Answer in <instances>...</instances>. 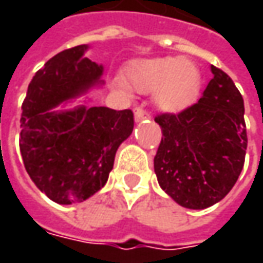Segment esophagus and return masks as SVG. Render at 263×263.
<instances>
[{
  "instance_id": "1",
  "label": "esophagus",
  "mask_w": 263,
  "mask_h": 263,
  "mask_svg": "<svg viewBox=\"0 0 263 263\" xmlns=\"http://www.w3.org/2000/svg\"><path fill=\"white\" fill-rule=\"evenodd\" d=\"M151 118V114L142 109V108H135V120L136 121H142V120H149Z\"/></svg>"
}]
</instances>
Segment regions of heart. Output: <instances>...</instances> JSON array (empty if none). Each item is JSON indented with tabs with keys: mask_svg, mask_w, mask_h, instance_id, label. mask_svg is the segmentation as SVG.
<instances>
[{
	"mask_svg": "<svg viewBox=\"0 0 263 263\" xmlns=\"http://www.w3.org/2000/svg\"><path fill=\"white\" fill-rule=\"evenodd\" d=\"M127 85L140 93H152L158 109L178 114L196 102L202 87L197 64L181 57L132 61L126 68ZM118 86L127 89L124 83Z\"/></svg>",
	"mask_w": 263,
	"mask_h": 263,
	"instance_id": "obj_1",
	"label": "heart"
}]
</instances>
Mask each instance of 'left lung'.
Wrapping results in <instances>:
<instances>
[{
	"instance_id": "8db88e82",
	"label": "left lung",
	"mask_w": 263,
	"mask_h": 263,
	"mask_svg": "<svg viewBox=\"0 0 263 263\" xmlns=\"http://www.w3.org/2000/svg\"><path fill=\"white\" fill-rule=\"evenodd\" d=\"M214 77L197 104L155 121L162 139L154 158L158 183L178 205L205 209L227 196L245 165L248 133L241 93L227 73Z\"/></svg>"
}]
</instances>
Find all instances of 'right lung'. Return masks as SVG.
Segmentation results:
<instances>
[{
  "label": "right lung",
  "instance_id": "add662e5",
  "mask_svg": "<svg viewBox=\"0 0 263 263\" xmlns=\"http://www.w3.org/2000/svg\"><path fill=\"white\" fill-rule=\"evenodd\" d=\"M87 45L64 49L36 71L20 118V154L36 187L61 205L83 202L105 186L118 146L132 135L130 109L54 108L101 85L104 67L85 57Z\"/></svg>",
  "mask_w": 263,
  "mask_h": 263
}]
</instances>
